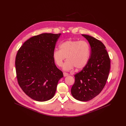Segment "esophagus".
Returning <instances> with one entry per match:
<instances>
[{"label":"esophagus","instance_id":"1","mask_svg":"<svg viewBox=\"0 0 126 126\" xmlns=\"http://www.w3.org/2000/svg\"><path fill=\"white\" fill-rule=\"evenodd\" d=\"M68 75V74L67 73H66V72H63V76L64 77H66Z\"/></svg>","mask_w":126,"mask_h":126}]
</instances>
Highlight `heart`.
Returning <instances> with one entry per match:
<instances>
[{"instance_id": "b5f03b06", "label": "heart", "mask_w": 126, "mask_h": 126, "mask_svg": "<svg viewBox=\"0 0 126 126\" xmlns=\"http://www.w3.org/2000/svg\"><path fill=\"white\" fill-rule=\"evenodd\" d=\"M59 49H55L53 58L55 63L59 66L62 65L63 61L67 60L63 66L65 70H69L75 67L81 69L87 64L89 60L90 47L85 41L67 40L59 46Z\"/></svg>"}]
</instances>
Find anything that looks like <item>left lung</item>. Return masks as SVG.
Returning <instances> with one entry per match:
<instances>
[{
  "instance_id": "1",
  "label": "left lung",
  "mask_w": 126,
  "mask_h": 126,
  "mask_svg": "<svg viewBox=\"0 0 126 126\" xmlns=\"http://www.w3.org/2000/svg\"><path fill=\"white\" fill-rule=\"evenodd\" d=\"M82 35L90 44L91 56L86 66L75 75V81L71 92L76 99L86 102L98 95L104 87L110 72V60L102 42L92 36Z\"/></svg>"
}]
</instances>
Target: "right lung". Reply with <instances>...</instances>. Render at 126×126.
<instances>
[{"mask_svg":"<svg viewBox=\"0 0 126 126\" xmlns=\"http://www.w3.org/2000/svg\"><path fill=\"white\" fill-rule=\"evenodd\" d=\"M61 33L32 37L19 48L16 57V78L21 89L32 99L44 102L55 94L63 74L55 64L53 53Z\"/></svg>","mask_w":126,"mask_h":126,"instance_id":"1","label":"right lung"}]
</instances>
